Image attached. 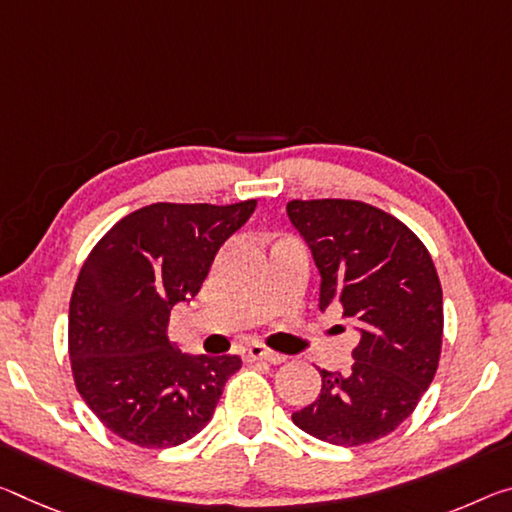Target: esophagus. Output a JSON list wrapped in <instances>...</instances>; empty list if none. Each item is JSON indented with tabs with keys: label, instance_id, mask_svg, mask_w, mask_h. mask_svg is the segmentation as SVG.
<instances>
[{
	"label": "esophagus",
	"instance_id": "obj_1",
	"mask_svg": "<svg viewBox=\"0 0 512 512\" xmlns=\"http://www.w3.org/2000/svg\"><path fill=\"white\" fill-rule=\"evenodd\" d=\"M246 358L248 360H266V362H271V364H282V362L287 360L282 353H275V351H271V348H266L262 344L248 346L246 348Z\"/></svg>",
	"mask_w": 512,
	"mask_h": 512
}]
</instances>
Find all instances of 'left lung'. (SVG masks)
Segmentation results:
<instances>
[{
    "label": "left lung",
    "mask_w": 512,
    "mask_h": 512,
    "mask_svg": "<svg viewBox=\"0 0 512 512\" xmlns=\"http://www.w3.org/2000/svg\"><path fill=\"white\" fill-rule=\"evenodd\" d=\"M287 214L321 273L319 307L360 323L353 367L321 369V394L291 415L300 431L360 446L396 431L433 383L442 353V285L424 243L360 200H291Z\"/></svg>",
    "instance_id": "left-lung-1"
}]
</instances>
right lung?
Wrapping results in <instances>:
<instances>
[{"label":"right lung","mask_w":512,"mask_h":512,"mask_svg":"<svg viewBox=\"0 0 512 512\" xmlns=\"http://www.w3.org/2000/svg\"><path fill=\"white\" fill-rule=\"evenodd\" d=\"M154 202L111 227L81 266L68 314L77 392L113 435L168 449L212 419L239 355H186L168 339L175 303L196 296L218 248L255 212Z\"/></svg>","instance_id":"obj_1"}]
</instances>
